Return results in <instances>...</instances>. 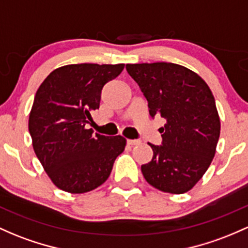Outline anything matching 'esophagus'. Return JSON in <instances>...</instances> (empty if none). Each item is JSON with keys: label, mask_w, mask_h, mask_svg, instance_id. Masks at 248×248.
I'll list each match as a JSON object with an SVG mask.
<instances>
[{"label": "esophagus", "mask_w": 248, "mask_h": 248, "mask_svg": "<svg viewBox=\"0 0 248 248\" xmlns=\"http://www.w3.org/2000/svg\"><path fill=\"white\" fill-rule=\"evenodd\" d=\"M127 143H128L129 146H135L140 143V140H127Z\"/></svg>", "instance_id": "34e87169"}]
</instances>
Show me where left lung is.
Here are the masks:
<instances>
[{"mask_svg": "<svg viewBox=\"0 0 248 248\" xmlns=\"http://www.w3.org/2000/svg\"><path fill=\"white\" fill-rule=\"evenodd\" d=\"M148 102L149 115L164 119L162 142L149 143L153 157L141 166L155 188L172 194L189 190L216 154L220 119L207 83L188 68L167 62L126 64Z\"/></svg>", "mask_w": 248, "mask_h": 248, "instance_id": "left-lung-1", "label": "left lung"}]
</instances>
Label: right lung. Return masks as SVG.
<instances>
[{"label": "right lung", "instance_id": "add662e5", "mask_svg": "<svg viewBox=\"0 0 248 248\" xmlns=\"http://www.w3.org/2000/svg\"><path fill=\"white\" fill-rule=\"evenodd\" d=\"M124 64H68L51 72L37 89L29 133L36 156L55 186L86 193L108 179L126 139L95 134L86 126L99 109L101 91Z\"/></svg>", "mask_w": 248, "mask_h": 248}]
</instances>
